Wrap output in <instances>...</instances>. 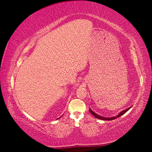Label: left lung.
Instances as JSON below:
<instances>
[{"mask_svg": "<svg viewBox=\"0 0 152 152\" xmlns=\"http://www.w3.org/2000/svg\"><path fill=\"white\" fill-rule=\"evenodd\" d=\"M132 107H129L128 109H125V110H122L121 112H120V113H119V114L116 115V116L110 117H107L101 116V115H99V114H98V113H95L93 110L91 109V108H90V109H89V110H90V112L91 113V114H92V115H93L95 117L97 118V119H101V120H104V121H110V120H114V119H117V118H118V117H121V116H122V115H123V114H125V113L126 112L128 111V110H129Z\"/></svg>", "mask_w": 152, "mask_h": 152, "instance_id": "left-lung-1", "label": "left lung"}]
</instances>
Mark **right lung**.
Segmentation results:
<instances>
[{
    "label": "right lung",
    "instance_id": "right-lung-1",
    "mask_svg": "<svg viewBox=\"0 0 152 152\" xmlns=\"http://www.w3.org/2000/svg\"><path fill=\"white\" fill-rule=\"evenodd\" d=\"M58 119H59V118H58Z\"/></svg>",
    "mask_w": 152,
    "mask_h": 152
}]
</instances>
